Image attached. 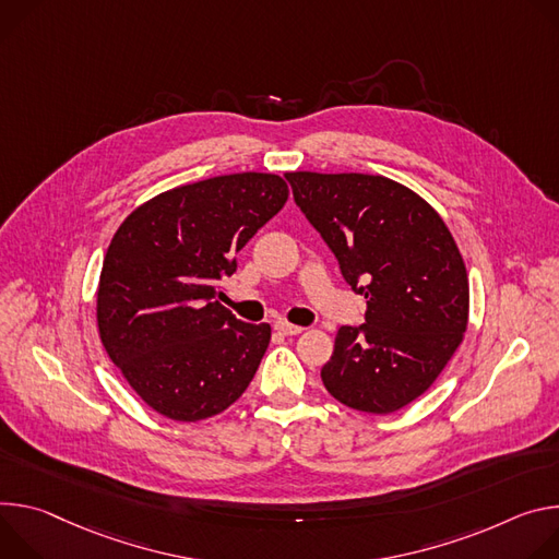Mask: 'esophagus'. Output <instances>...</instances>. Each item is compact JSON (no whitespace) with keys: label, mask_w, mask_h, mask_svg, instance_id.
Instances as JSON below:
<instances>
[{"label":"esophagus","mask_w":559,"mask_h":559,"mask_svg":"<svg viewBox=\"0 0 559 559\" xmlns=\"http://www.w3.org/2000/svg\"><path fill=\"white\" fill-rule=\"evenodd\" d=\"M275 331L280 335H299L304 329L301 326H295V324H288V322H277L275 324Z\"/></svg>","instance_id":"1"}]
</instances>
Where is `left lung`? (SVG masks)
I'll return each instance as SVG.
<instances>
[{
  "label": "left lung",
  "mask_w": 559,
  "mask_h": 559,
  "mask_svg": "<svg viewBox=\"0 0 559 559\" xmlns=\"http://www.w3.org/2000/svg\"><path fill=\"white\" fill-rule=\"evenodd\" d=\"M286 179L366 299V324L337 331L322 382L348 408L395 413L430 389L464 340L460 248L438 211L389 177L295 170Z\"/></svg>",
  "instance_id": "8db88e82"
}]
</instances>
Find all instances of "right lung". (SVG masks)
I'll return each mask as SVG.
<instances>
[{"label": "right lung", "mask_w": 559, "mask_h": 559, "mask_svg": "<svg viewBox=\"0 0 559 559\" xmlns=\"http://www.w3.org/2000/svg\"><path fill=\"white\" fill-rule=\"evenodd\" d=\"M286 200L280 175H219L159 193L112 235L97 286L99 337L159 415L200 421L251 384L271 326L239 322L217 301V282Z\"/></svg>", "instance_id": "1"}]
</instances>
